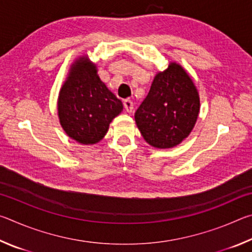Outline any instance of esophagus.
Here are the masks:
<instances>
[{
	"label": "esophagus",
	"instance_id": "34e87169",
	"mask_svg": "<svg viewBox=\"0 0 252 252\" xmlns=\"http://www.w3.org/2000/svg\"><path fill=\"white\" fill-rule=\"evenodd\" d=\"M123 105H125V109L126 112H132V110H133V102L129 99L123 101Z\"/></svg>",
	"mask_w": 252,
	"mask_h": 252
}]
</instances>
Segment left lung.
I'll use <instances>...</instances> for the list:
<instances>
[{"label": "left lung", "mask_w": 252, "mask_h": 252, "mask_svg": "<svg viewBox=\"0 0 252 252\" xmlns=\"http://www.w3.org/2000/svg\"><path fill=\"white\" fill-rule=\"evenodd\" d=\"M200 112V97L191 76L177 62L156 74L134 114L143 139L158 149L177 147L188 138Z\"/></svg>", "instance_id": "obj_1"}]
</instances>
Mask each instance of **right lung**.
Wrapping results in <instances>:
<instances>
[{"label":"right lung","mask_w":252,"mask_h":252,"mask_svg":"<svg viewBox=\"0 0 252 252\" xmlns=\"http://www.w3.org/2000/svg\"><path fill=\"white\" fill-rule=\"evenodd\" d=\"M122 110V102L101 81L95 63L88 55L76 59L58 97V116L65 133L81 144H95Z\"/></svg>","instance_id":"obj_1"}]
</instances>
